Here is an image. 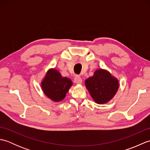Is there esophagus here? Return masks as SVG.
Here are the masks:
<instances>
[{
    "label": "esophagus",
    "instance_id": "esophagus-1",
    "mask_svg": "<svg viewBox=\"0 0 150 150\" xmlns=\"http://www.w3.org/2000/svg\"><path fill=\"white\" fill-rule=\"evenodd\" d=\"M75 82L77 84H81L82 82V79L80 77H79V76H76L75 77Z\"/></svg>",
    "mask_w": 150,
    "mask_h": 150
}]
</instances>
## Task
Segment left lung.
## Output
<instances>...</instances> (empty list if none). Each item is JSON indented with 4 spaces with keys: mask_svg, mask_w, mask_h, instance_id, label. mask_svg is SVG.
I'll use <instances>...</instances> for the list:
<instances>
[{
    "mask_svg": "<svg viewBox=\"0 0 150 150\" xmlns=\"http://www.w3.org/2000/svg\"><path fill=\"white\" fill-rule=\"evenodd\" d=\"M85 85L92 98L98 104L112 99L119 88L118 79L103 69H97L92 77L85 81Z\"/></svg>",
    "mask_w": 150,
    "mask_h": 150,
    "instance_id": "8db88e82",
    "label": "left lung"
}]
</instances>
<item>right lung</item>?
<instances>
[{"instance_id":"1","label":"right lung","mask_w":150,"mask_h":150,"mask_svg":"<svg viewBox=\"0 0 150 150\" xmlns=\"http://www.w3.org/2000/svg\"><path fill=\"white\" fill-rule=\"evenodd\" d=\"M72 84L71 79L62 77L58 70L52 68L41 82V88L47 97L58 103L65 98Z\"/></svg>"}]
</instances>
